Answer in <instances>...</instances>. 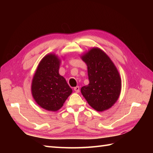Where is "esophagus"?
<instances>
[{"label": "esophagus", "instance_id": "obj_1", "mask_svg": "<svg viewBox=\"0 0 153 153\" xmlns=\"http://www.w3.org/2000/svg\"><path fill=\"white\" fill-rule=\"evenodd\" d=\"M74 91L76 93H79V86H76L74 87Z\"/></svg>", "mask_w": 153, "mask_h": 153}]
</instances>
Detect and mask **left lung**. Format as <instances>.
<instances>
[{
  "label": "left lung",
  "instance_id": "left-lung-1",
  "mask_svg": "<svg viewBox=\"0 0 153 153\" xmlns=\"http://www.w3.org/2000/svg\"><path fill=\"white\" fill-rule=\"evenodd\" d=\"M87 66L89 83L81 89L89 105L97 111L112 107L121 92L122 81L118 70L105 52L93 48L83 54Z\"/></svg>",
  "mask_w": 153,
  "mask_h": 153
}]
</instances>
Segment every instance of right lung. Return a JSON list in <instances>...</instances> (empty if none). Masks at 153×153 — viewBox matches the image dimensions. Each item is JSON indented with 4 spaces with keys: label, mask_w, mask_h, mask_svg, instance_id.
Segmentation results:
<instances>
[{
    "label": "right lung",
    "mask_w": 153,
    "mask_h": 153,
    "mask_svg": "<svg viewBox=\"0 0 153 153\" xmlns=\"http://www.w3.org/2000/svg\"><path fill=\"white\" fill-rule=\"evenodd\" d=\"M60 60L48 54L39 64L31 83V93L39 106L49 111L62 108L71 93L66 79L59 74Z\"/></svg>",
    "instance_id": "1"
}]
</instances>
